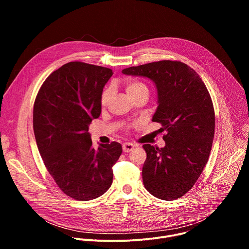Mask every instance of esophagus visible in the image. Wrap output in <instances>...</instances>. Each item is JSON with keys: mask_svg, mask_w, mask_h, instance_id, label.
<instances>
[{"mask_svg": "<svg viewBox=\"0 0 249 249\" xmlns=\"http://www.w3.org/2000/svg\"><path fill=\"white\" fill-rule=\"evenodd\" d=\"M134 148H135V146H134L133 144H131V143H124V144L122 145V149H123V152H124V153H129V152H131Z\"/></svg>", "mask_w": 249, "mask_h": 249, "instance_id": "1", "label": "esophagus"}]
</instances>
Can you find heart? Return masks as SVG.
Here are the masks:
<instances>
[{
  "label": "heart",
  "instance_id": "1",
  "mask_svg": "<svg viewBox=\"0 0 249 249\" xmlns=\"http://www.w3.org/2000/svg\"><path fill=\"white\" fill-rule=\"evenodd\" d=\"M124 85H125V90L129 97L139 94L141 92H148L149 93V88L142 82L135 81V80H127ZM112 95H113V89L111 87L106 88L101 93V98H100L101 105L102 106L107 105L108 102L110 101Z\"/></svg>",
  "mask_w": 249,
  "mask_h": 249
}]
</instances>
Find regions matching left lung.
<instances>
[{"instance_id":"obj_1","label":"left lung","mask_w":249,"mask_h":249,"mask_svg":"<svg viewBox=\"0 0 249 249\" xmlns=\"http://www.w3.org/2000/svg\"><path fill=\"white\" fill-rule=\"evenodd\" d=\"M122 73L146 77L158 90L153 121L165 131V146H143L145 188L171 201L186 194L198 180L210 156L215 134V111L210 93L195 71L179 61L162 60L124 69Z\"/></svg>"}]
</instances>
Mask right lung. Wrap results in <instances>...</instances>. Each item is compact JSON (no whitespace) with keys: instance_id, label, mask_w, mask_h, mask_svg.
I'll return each mask as SVG.
<instances>
[{"instance_id":"right-lung-1","label":"right lung","mask_w":249,"mask_h":249,"mask_svg":"<svg viewBox=\"0 0 249 249\" xmlns=\"http://www.w3.org/2000/svg\"><path fill=\"white\" fill-rule=\"evenodd\" d=\"M112 70L70 62L45 80L33 107L38 151L58 187L78 201L95 199L112 184V166L122 147L117 142L92 147L89 126L101 112L103 87Z\"/></svg>"}]
</instances>
